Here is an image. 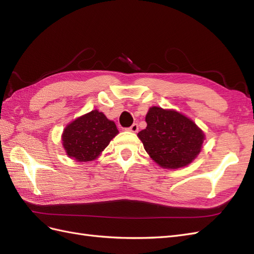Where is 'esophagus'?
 Wrapping results in <instances>:
<instances>
[{
	"instance_id": "1",
	"label": "esophagus",
	"mask_w": 254,
	"mask_h": 254,
	"mask_svg": "<svg viewBox=\"0 0 254 254\" xmlns=\"http://www.w3.org/2000/svg\"><path fill=\"white\" fill-rule=\"evenodd\" d=\"M128 130H129V131H131V132H136L137 130H139V126H137L136 123H134V124H132L131 126L128 128Z\"/></svg>"
}]
</instances>
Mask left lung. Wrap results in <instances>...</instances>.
<instances>
[{"label": "left lung", "instance_id": "1", "mask_svg": "<svg viewBox=\"0 0 254 254\" xmlns=\"http://www.w3.org/2000/svg\"><path fill=\"white\" fill-rule=\"evenodd\" d=\"M145 121L147 127L137 136L150 158L160 166L176 170L189 165L199 155L204 133L186 115L151 107Z\"/></svg>", "mask_w": 254, "mask_h": 254}]
</instances>
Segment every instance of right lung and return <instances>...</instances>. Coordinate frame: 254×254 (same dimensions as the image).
Masks as SVG:
<instances>
[{
  "label": "right lung",
  "instance_id": "obj_1",
  "mask_svg": "<svg viewBox=\"0 0 254 254\" xmlns=\"http://www.w3.org/2000/svg\"><path fill=\"white\" fill-rule=\"evenodd\" d=\"M118 133L114 122L103 112L93 110L70 123L61 137L68 157L78 162H89L101 155Z\"/></svg>",
  "mask_w": 254,
  "mask_h": 254
}]
</instances>
